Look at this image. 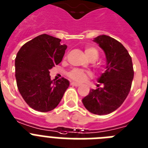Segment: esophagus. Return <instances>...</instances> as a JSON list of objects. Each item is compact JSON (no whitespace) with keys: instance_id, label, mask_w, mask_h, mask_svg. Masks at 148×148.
Masks as SVG:
<instances>
[{"instance_id":"1","label":"esophagus","mask_w":148,"mask_h":148,"mask_svg":"<svg viewBox=\"0 0 148 148\" xmlns=\"http://www.w3.org/2000/svg\"><path fill=\"white\" fill-rule=\"evenodd\" d=\"M71 85L74 86H80V84H77V83H76V82H71Z\"/></svg>"}]
</instances>
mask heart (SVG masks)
I'll use <instances>...</instances> for the list:
<instances>
[{"label":"heart","instance_id":"obj_1","mask_svg":"<svg viewBox=\"0 0 148 148\" xmlns=\"http://www.w3.org/2000/svg\"><path fill=\"white\" fill-rule=\"evenodd\" d=\"M85 53L89 59H92L93 58L97 59L98 56H99L98 51L95 48L91 47H86ZM89 76V73L84 71V70L79 69V68H74L68 73V77L71 79L77 82H79V83H83V82L86 81Z\"/></svg>","mask_w":148,"mask_h":148}]
</instances>
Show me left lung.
I'll list each match as a JSON object with an SVG mask.
<instances>
[{"label": "left lung", "mask_w": 148, "mask_h": 148, "mask_svg": "<svg viewBox=\"0 0 148 148\" xmlns=\"http://www.w3.org/2000/svg\"><path fill=\"white\" fill-rule=\"evenodd\" d=\"M106 56V71L101 74L96 89H91L82 100L89 112L105 115L122 105L131 89L134 77L132 58L121 43L107 35L94 39Z\"/></svg>", "instance_id": "1"}]
</instances>
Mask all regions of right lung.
Masks as SVG:
<instances>
[{"label": "right lung", "mask_w": 148, "mask_h": 148, "mask_svg": "<svg viewBox=\"0 0 148 148\" xmlns=\"http://www.w3.org/2000/svg\"><path fill=\"white\" fill-rule=\"evenodd\" d=\"M61 40L43 34L21 47L15 59L18 91L28 106L40 112L56 108L69 86L62 77L53 82L49 70L62 62L67 46Z\"/></svg>", "instance_id": "right-lung-1"}]
</instances>
